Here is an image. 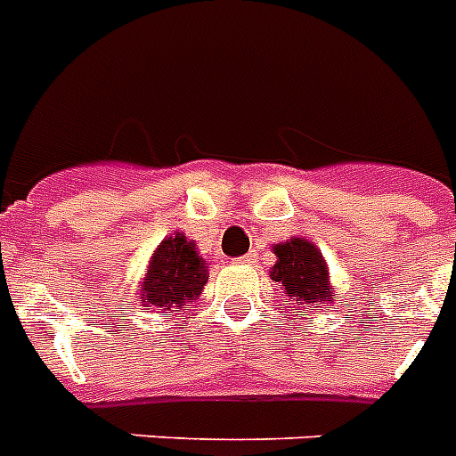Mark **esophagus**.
Returning a JSON list of instances; mask_svg holds the SVG:
<instances>
[{
    "label": "esophagus",
    "instance_id": "esophagus-1",
    "mask_svg": "<svg viewBox=\"0 0 456 456\" xmlns=\"http://www.w3.org/2000/svg\"><path fill=\"white\" fill-rule=\"evenodd\" d=\"M240 265H255V262H257V253H255V250H250V253L246 255V257H240Z\"/></svg>",
    "mask_w": 456,
    "mask_h": 456
}]
</instances>
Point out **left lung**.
<instances>
[{"instance_id":"obj_1","label":"left lung","mask_w":456,"mask_h":456,"mask_svg":"<svg viewBox=\"0 0 456 456\" xmlns=\"http://www.w3.org/2000/svg\"><path fill=\"white\" fill-rule=\"evenodd\" d=\"M276 265L272 266V281L286 292L290 305L302 306L299 316H306V309H330L337 299L330 283V266L323 253L305 236H290L288 240L273 243Z\"/></svg>"}]
</instances>
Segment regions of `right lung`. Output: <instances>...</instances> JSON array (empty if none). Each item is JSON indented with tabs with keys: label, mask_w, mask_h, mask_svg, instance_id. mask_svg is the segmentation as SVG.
<instances>
[{
	"label": "right lung",
	"mask_w": 456,
	"mask_h": 456,
	"mask_svg": "<svg viewBox=\"0 0 456 456\" xmlns=\"http://www.w3.org/2000/svg\"><path fill=\"white\" fill-rule=\"evenodd\" d=\"M208 283V262L184 232L166 236L151 253L147 272L138 286L142 306L157 309L161 316H170L175 309L190 306Z\"/></svg>",
	"instance_id": "obj_1"
}]
</instances>
